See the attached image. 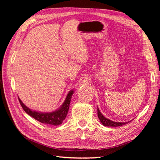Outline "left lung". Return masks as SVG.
Here are the masks:
<instances>
[{"mask_svg":"<svg viewBox=\"0 0 160 160\" xmlns=\"http://www.w3.org/2000/svg\"><path fill=\"white\" fill-rule=\"evenodd\" d=\"M98 118L100 120V122L101 123L103 124L104 126H108V127H119V126H122V125L126 124L132 121H129V122H113V121H111L108 118H106L101 113V111H99V109L98 108Z\"/></svg>","mask_w":160,"mask_h":160,"instance_id":"obj_1","label":"left lung"}]
</instances>
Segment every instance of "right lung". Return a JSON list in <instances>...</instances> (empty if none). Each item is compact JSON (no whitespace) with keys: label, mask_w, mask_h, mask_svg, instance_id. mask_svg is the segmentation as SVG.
<instances>
[{"label":"right lung","mask_w":160,"mask_h":160,"mask_svg":"<svg viewBox=\"0 0 160 160\" xmlns=\"http://www.w3.org/2000/svg\"><path fill=\"white\" fill-rule=\"evenodd\" d=\"M74 93V90H71L68 94L67 95L66 98L64 101L63 103L60 106V108L51 111V112H41V111H37L31 109L24 104L22 101L18 98L19 102H20L22 109L25 110V112L29 115L30 116L36 120L42 123L45 124H49L52 125H61L63 120L66 118V116L68 113V111L69 109V105L71 103V100L72 95Z\"/></svg>","instance_id":"add662e5"}]
</instances>
